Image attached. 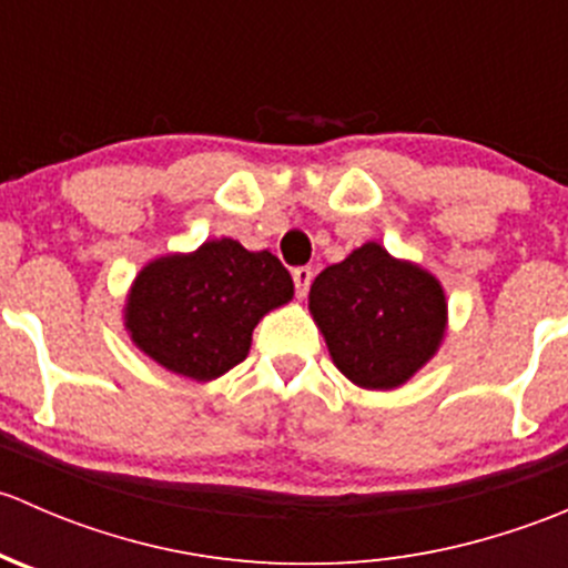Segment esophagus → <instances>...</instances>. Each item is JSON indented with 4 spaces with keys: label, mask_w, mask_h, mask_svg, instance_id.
Listing matches in <instances>:
<instances>
[{
    "label": "esophagus",
    "mask_w": 568,
    "mask_h": 568,
    "mask_svg": "<svg viewBox=\"0 0 568 568\" xmlns=\"http://www.w3.org/2000/svg\"><path fill=\"white\" fill-rule=\"evenodd\" d=\"M294 288H296V296H307V291H311V283H313V268L311 266H300L294 268Z\"/></svg>",
    "instance_id": "obj_1"
}]
</instances>
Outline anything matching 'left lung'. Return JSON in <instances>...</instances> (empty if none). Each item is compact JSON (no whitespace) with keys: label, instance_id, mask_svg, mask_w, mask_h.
<instances>
[{"label":"left lung","instance_id":"obj_1","mask_svg":"<svg viewBox=\"0 0 568 568\" xmlns=\"http://www.w3.org/2000/svg\"><path fill=\"white\" fill-rule=\"evenodd\" d=\"M443 285L379 244H363L311 285L332 363L354 385L390 390L432 359L445 332Z\"/></svg>","mask_w":568,"mask_h":568}]
</instances>
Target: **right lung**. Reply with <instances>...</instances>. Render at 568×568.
<instances>
[{"instance_id":"1","label":"right lung","mask_w":568,"mask_h":568,"mask_svg":"<svg viewBox=\"0 0 568 568\" xmlns=\"http://www.w3.org/2000/svg\"><path fill=\"white\" fill-rule=\"evenodd\" d=\"M291 296L294 280L272 252L220 239L148 263L129 294L125 326L159 365L209 382L247 357L257 321Z\"/></svg>"}]
</instances>
